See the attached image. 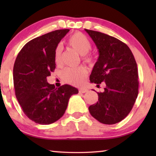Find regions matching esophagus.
<instances>
[{
    "label": "esophagus",
    "instance_id": "obj_1",
    "mask_svg": "<svg viewBox=\"0 0 156 156\" xmlns=\"http://www.w3.org/2000/svg\"><path fill=\"white\" fill-rule=\"evenodd\" d=\"M87 91V89H79V92H80V93L84 94Z\"/></svg>",
    "mask_w": 156,
    "mask_h": 156
}]
</instances>
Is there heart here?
I'll return each instance as SVG.
<instances>
[{"mask_svg":"<svg viewBox=\"0 0 156 156\" xmlns=\"http://www.w3.org/2000/svg\"><path fill=\"white\" fill-rule=\"evenodd\" d=\"M69 46L82 56V59L86 62H91L93 60V57L89 54L88 52L91 48V43L89 39L84 34L80 32H75L68 37L66 41ZM62 49L60 46H57L54 51V61L56 64L61 63ZM87 72L83 67L76 68H67L63 71L62 78L66 83L79 85L82 84L86 78Z\"/></svg>","mask_w":156,"mask_h":156,"instance_id":"obj_1","label":"heart"}]
</instances>
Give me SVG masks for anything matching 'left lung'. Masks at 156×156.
Instances as JSON below:
<instances>
[{
	"label": "left lung",
	"mask_w": 156,
	"mask_h": 156,
	"mask_svg": "<svg viewBox=\"0 0 156 156\" xmlns=\"http://www.w3.org/2000/svg\"><path fill=\"white\" fill-rule=\"evenodd\" d=\"M96 44L99 57L90 75L91 83L106 84L98 93V101L91 105V115L100 122L113 125L126 117L138 94V72L131 49L118 39L103 33L84 30Z\"/></svg>",
	"instance_id": "obj_1"
}]
</instances>
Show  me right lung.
Segmentation results:
<instances>
[{
  "label": "right lung",
  "mask_w": 156,
  "mask_h": 156,
  "mask_svg": "<svg viewBox=\"0 0 156 156\" xmlns=\"http://www.w3.org/2000/svg\"><path fill=\"white\" fill-rule=\"evenodd\" d=\"M69 30L47 33L29 41L18 53L13 69L16 97L25 114L40 125L59 120L69 100L78 90L64 84L59 88L47 83L56 68L54 51Z\"/></svg>",
  "instance_id": "right-lung-1"
}]
</instances>
